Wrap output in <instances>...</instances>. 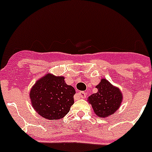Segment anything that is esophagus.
Wrapping results in <instances>:
<instances>
[{"label": "esophagus", "instance_id": "34e87169", "mask_svg": "<svg viewBox=\"0 0 152 152\" xmlns=\"http://www.w3.org/2000/svg\"><path fill=\"white\" fill-rule=\"evenodd\" d=\"M78 95H79V96L80 97V98H82V99H84V98H86V96H87V93H85V92H79L78 93Z\"/></svg>", "mask_w": 152, "mask_h": 152}]
</instances>
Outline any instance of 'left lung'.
Returning a JSON list of instances; mask_svg holds the SVG:
<instances>
[{"mask_svg": "<svg viewBox=\"0 0 152 152\" xmlns=\"http://www.w3.org/2000/svg\"><path fill=\"white\" fill-rule=\"evenodd\" d=\"M96 87L98 90L97 93H93L88 98L94 112L102 118L114 114L122 101V93L119 89L113 87L105 79H102Z\"/></svg>", "mask_w": 152, "mask_h": 152, "instance_id": "left-lung-1", "label": "left lung"}]
</instances>
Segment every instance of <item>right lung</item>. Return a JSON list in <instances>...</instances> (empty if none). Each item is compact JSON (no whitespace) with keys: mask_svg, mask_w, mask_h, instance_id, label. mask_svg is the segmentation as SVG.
<instances>
[{"mask_svg":"<svg viewBox=\"0 0 152 152\" xmlns=\"http://www.w3.org/2000/svg\"><path fill=\"white\" fill-rule=\"evenodd\" d=\"M63 77L48 74L37 80L30 92L34 110L48 120L61 119L74 104L75 90L67 85Z\"/></svg>","mask_w":152,"mask_h":152,"instance_id":"add662e5","label":"right lung"}]
</instances>
